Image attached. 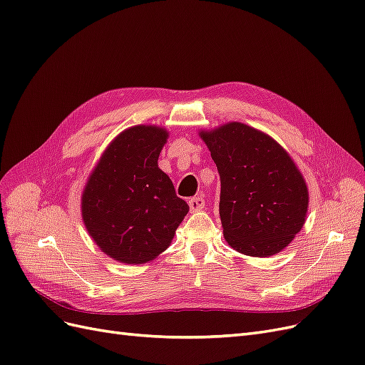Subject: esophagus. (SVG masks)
<instances>
[{"mask_svg":"<svg viewBox=\"0 0 365 365\" xmlns=\"http://www.w3.org/2000/svg\"><path fill=\"white\" fill-rule=\"evenodd\" d=\"M204 205H205V201L201 196H195V197H192V200H189L190 212H200V210L204 208Z\"/></svg>","mask_w":365,"mask_h":365,"instance_id":"obj_1","label":"esophagus"}]
</instances>
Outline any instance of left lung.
Masks as SVG:
<instances>
[{
    "instance_id": "8db88e82",
    "label": "left lung",
    "mask_w": 365,
    "mask_h": 365,
    "mask_svg": "<svg viewBox=\"0 0 365 365\" xmlns=\"http://www.w3.org/2000/svg\"><path fill=\"white\" fill-rule=\"evenodd\" d=\"M220 176L219 215L231 248L269 257L303 228L309 193L294 160L277 141L231 121L201 130Z\"/></svg>"
}]
</instances>
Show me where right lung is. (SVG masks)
Here are the masks:
<instances>
[{
  "instance_id": "add662e5",
  "label": "right lung",
  "mask_w": 365,
  "mask_h": 365,
  "mask_svg": "<svg viewBox=\"0 0 365 365\" xmlns=\"http://www.w3.org/2000/svg\"><path fill=\"white\" fill-rule=\"evenodd\" d=\"M164 128L138 125L118 134L98 160L82 195L88 233L105 254L141 264L168 250L189 212L158 168Z\"/></svg>"
}]
</instances>
